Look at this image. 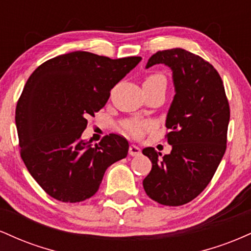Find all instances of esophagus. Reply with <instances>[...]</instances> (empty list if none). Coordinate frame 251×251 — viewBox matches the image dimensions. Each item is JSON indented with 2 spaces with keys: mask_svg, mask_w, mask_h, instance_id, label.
Masks as SVG:
<instances>
[{
  "mask_svg": "<svg viewBox=\"0 0 251 251\" xmlns=\"http://www.w3.org/2000/svg\"><path fill=\"white\" fill-rule=\"evenodd\" d=\"M142 153V151H140V149L138 148V146L135 145H129V149H128V154L132 155V157H135V155H139Z\"/></svg>",
  "mask_w": 251,
  "mask_h": 251,
  "instance_id": "1",
  "label": "esophagus"
}]
</instances>
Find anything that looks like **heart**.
I'll list each match as a JSON object with an SVG mask.
<instances>
[{"mask_svg": "<svg viewBox=\"0 0 251 251\" xmlns=\"http://www.w3.org/2000/svg\"><path fill=\"white\" fill-rule=\"evenodd\" d=\"M153 82H166L165 76L163 74L159 73H155V74H151L146 77L145 83H153ZM150 127V124L148 123H140V122H127L124 125V131L126 133L132 135V137H140L145 129H148Z\"/></svg>", "mask_w": 251, "mask_h": 251, "instance_id": "obj_1", "label": "heart"}]
</instances>
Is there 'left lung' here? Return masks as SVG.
Masks as SVG:
<instances>
[{
	"label": "left lung",
	"instance_id": "8db88e82",
	"mask_svg": "<svg viewBox=\"0 0 251 251\" xmlns=\"http://www.w3.org/2000/svg\"><path fill=\"white\" fill-rule=\"evenodd\" d=\"M168 66L172 71L175 97L166 116L169 154L153 148L143 153L152 162L143 180L146 195L163 205L189 203L206 188L226 149L230 108L223 81L214 66L190 51H157L146 68Z\"/></svg>",
	"mask_w": 251,
	"mask_h": 251
}]
</instances>
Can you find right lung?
I'll list each match as a JSON object with an SVG mask.
<instances>
[{"label":"right lung","instance_id":"right-lung-1","mask_svg":"<svg viewBox=\"0 0 251 251\" xmlns=\"http://www.w3.org/2000/svg\"><path fill=\"white\" fill-rule=\"evenodd\" d=\"M140 60L72 51L43 62L27 80L15 112L21 157L50 197L87 200L108 166L127 155L128 143L120 135L111 133L92 146L81 134L87 118L106 105L111 89Z\"/></svg>","mask_w":251,"mask_h":251}]
</instances>
